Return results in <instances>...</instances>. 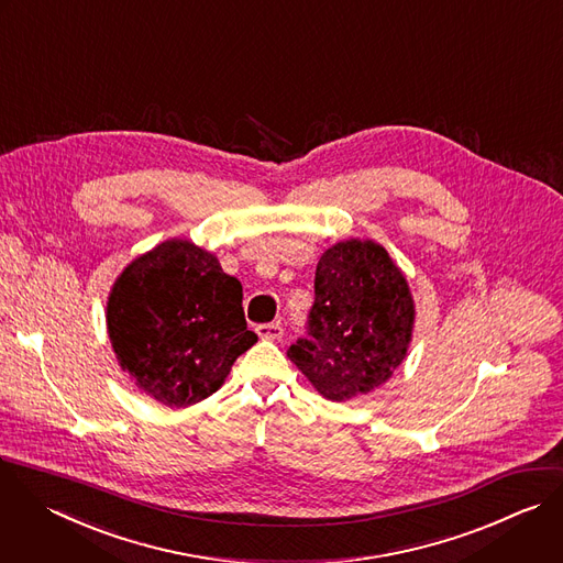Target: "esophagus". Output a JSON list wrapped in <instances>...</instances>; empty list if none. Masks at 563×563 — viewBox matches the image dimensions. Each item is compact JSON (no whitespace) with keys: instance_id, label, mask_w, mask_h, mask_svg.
Returning a JSON list of instances; mask_svg holds the SVG:
<instances>
[{"instance_id":"obj_1","label":"esophagus","mask_w":563,"mask_h":563,"mask_svg":"<svg viewBox=\"0 0 563 563\" xmlns=\"http://www.w3.org/2000/svg\"><path fill=\"white\" fill-rule=\"evenodd\" d=\"M257 334L266 341H277V339H282L284 328H282V323H262V325H257Z\"/></svg>"}]
</instances>
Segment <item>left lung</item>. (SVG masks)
<instances>
[{"mask_svg":"<svg viewBox=\"0 0 563 563\" xmlns=\"http://www.w3.org/2000/svg\"><path fill=\"white\" fill-rule=\"evenodd\" d=\"M413 314L407 279L380 244L336 242L317 264L308 336L288 356L323 398L343 402L391 378L407 356Z\"/></svg>","mask_w":563,"mask_h":563,"instance_id":"left-lung-1","label":"left lung"}]
</instances>
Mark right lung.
Instances as JSON below:
<instances>
[{"mask_svg": "<svg viewBox=\"0 0 563 563\" xmlns=\"http://www.w3.org/2000/svg\"><path fill=\"white\" fill-rule=\"evenodd\" d=\"M106 317L123 372L167 407L218 391L235 358L257 341L246 330L242 284L189 240H167L128 264Z\"/></svg>", "mask_w": 563, "mask_h": 563, "instance_id": "1", "label": "right lung"}]
</instances>
